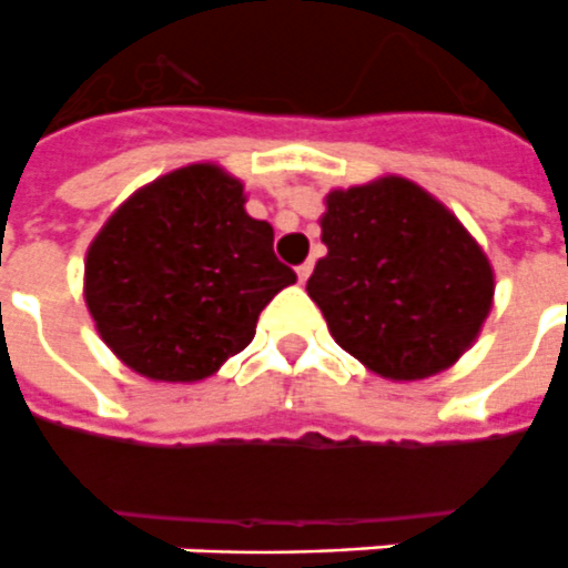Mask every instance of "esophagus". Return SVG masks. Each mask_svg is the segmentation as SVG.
<instances>
[{
	"mask_svg": "<svg viewBox=\"0 0 568 568\" xmlns=\"http://www.w3.org/2000/svg\"><path fill=\"white\" fill-rule=\"evenodd\" d=\"M310 273H313V262H304L301 267H297V280L306 283V280H310Z\"/></svg>",
	"mask_w": 568,
	"mask_h": 568,
	"instance_id": "esophagus-1",
	"label": "esophagus"
}]
</instances>
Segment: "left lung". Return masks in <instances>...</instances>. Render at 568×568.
<instances>
[{"mask_svg": "<svg viewBox=\"0 0 568 568\" xmlns=\"http://www.w3.org/2000/svg\"><path fill=\"white\" fill-rule=\"evenodd\" d=\"M325 258L306 292L331 337L385 379H427L473 346L494 304V267L452 210L406 178L334 189Z\"/></svg>", "mask_w": 568, "mask_h": 568, "instance_id": "left-lung-1", "label": "left lung"}]
</instances>
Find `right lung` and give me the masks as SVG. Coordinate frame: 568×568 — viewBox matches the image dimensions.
<instances>
[{
    "label": "right lung",
    "mask_w": 568,
    "mask_h": 568,
    "mask_svg": "<svg viewBox=\"0 0 568 568\" xmlns=\"http://www.w3.org/2000/svg\"><path fill=\"white\" fill-rule=\"evenodd\" d=\"M243 204L241 180L199 162L138 189L95 234L83 297L125 367L199 382L250 346L264 306L297 276Z\"/></svg>",
    "instance_id": "1"
}]
</instances>
